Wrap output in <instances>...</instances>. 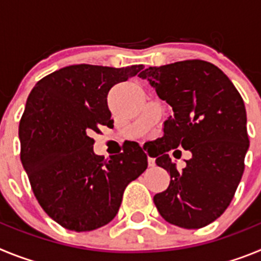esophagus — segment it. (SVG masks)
Here are the masks:
<instances>
[{"label":"esophagus","mask_w":261,"mask_h":261,"mask_svg":"<svg viewBox=\"0 0 261 261\" xmlns=\"http://www.w3.org/2000/svg\"><path fill=\"white\" fill-rule=\"evenodd\" d=\"M147 163H149L150 167H153V166H155V159L151 158V156H147Z\"/></svg>","instance_id":"1"}]
</instances>
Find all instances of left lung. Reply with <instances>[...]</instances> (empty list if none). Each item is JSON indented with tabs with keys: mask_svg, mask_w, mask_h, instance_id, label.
<instances>
[{
	"mask_svg": "<svg viewBox=\"0 0 261 261\" xmlns=\"http://www.w3.org/2000/svg\"><path fill=\"white\" fill-rule=\"evenodd\" d=\"M138 75L174 111L154 155L171 180L154 204L172 225L204 227L229 206L243 175L250 145L243 99L221 69L202 60L150 66ZM179 146L193 153L183 172L167 154Z\"/></svg>",
	"mask_w": 261,
	"mask_h": 261,
	"instance_id": "8db88e82",
	"label": "left lung"
}]
</instances>
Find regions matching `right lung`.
Instances as JSON below:
<instances>
[{
  "label": "right lung",
  "instance_id": "1",
  "mask_svg": "<svg viewBox=\"0 0 261 261\" xmlns=\"http://www.w3.org/2000/svg\"><path fill=\"white\" fill-rule=\"evenodd\" d=\"M141 69L65 66L39 81L27 98L20 161L40 206L65 229L91 231L111 222L125 187L146 170L147 155L137 142L103 161L90 137L102 125H114L107 105L111 87Z\"/></svg>",
  "mask_w": 261,
  "mask_h": 261
}]
</instances>
